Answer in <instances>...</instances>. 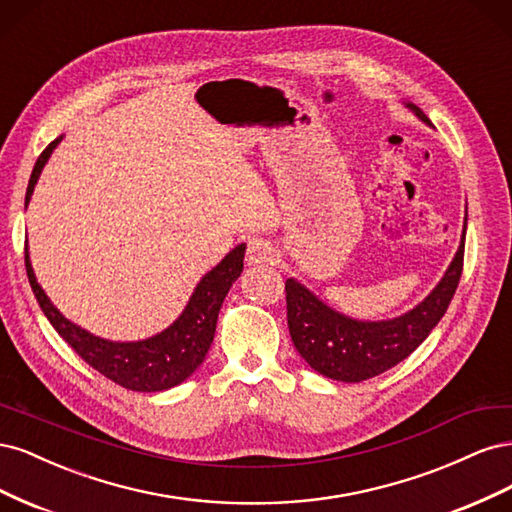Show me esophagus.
<instances>
[{"instance_id":"34e87169","label":"esophagus","mask_w":512,"mask_h":512,"mask_svg":"<svg viewBox=\"0 0 512 512\" xmlns=\"http://www.w3.org/2000/svg\"><path fill=\"white\" fill-rule=\"evenodd\" d=\"M247 262L252 267H269L277 262V254L267 241H252L247 247Z\"/></svg>"}]
</instances>
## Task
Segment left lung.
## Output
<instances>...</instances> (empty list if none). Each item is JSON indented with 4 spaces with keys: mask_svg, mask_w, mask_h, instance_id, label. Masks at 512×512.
Returning a JSON list of instances; mask_svg holds the SVG:
<instances>
[{
    "mask_svg": "<svg viewBox=\"0 0 512 512\" xmlns=\"http://www.w3.org/2000/svg\"><path fill=\"white\" fill-rule=\"evenodd\" d=\"M410 111L431 126L427 115L412 102ZM463 222L461 243L438 286L410 312L389 320H356L329 307L301 282L286 280L288 329L294 348L318 374L339 382H363L384 374L421 346L431 329L442 320L457 290L463 269Z\"/></svg>",
    "mask_w": 512,
    "mask_h": 512,
    "instance_id": "1",
    "label": "left lung"
}]
</instances>
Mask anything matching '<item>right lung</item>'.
Listing matches in <instances>:
<instances>
[{
  "label": "right lung",
  "instance_id": "add662e5",
  "mask_svg": "<svg viewBox=\"0 0 512 512\" xmlns=\"http://www.w3.org/2000/svg\"><path fill=\"white\" fill-rule=\"evenodd\" d=\"M61 138L64 136L55 138V141L40 153V158L32 170V179H29L27 185L25 207L29 205V200H32L44 164L49 162L51 153L59 145ZM243 256L245 243L237 245L235 250H230L222 258L220 265H215L209 273L203 275V280L196 284L188 305H185L179 318L170 324V327H166L158 335L138 339V342H111V339L98 337L81 329L79 324L70 322L51 303V299L46 297V292L38 284L27 247L25 269L29 277V286H32L44 316L49 318L53 329L66 339V344L72 346L74 352L79 354L85 363L100 371L108 380L123 386V389L138 393H158L173 389V386L188 380L194 371L203 365L207 350L213 342L220 307L232 282H237V277L243 271Z\"/></svg>",
  "mask_w": 512,
  "mask_h": 512
}]
</instances>
